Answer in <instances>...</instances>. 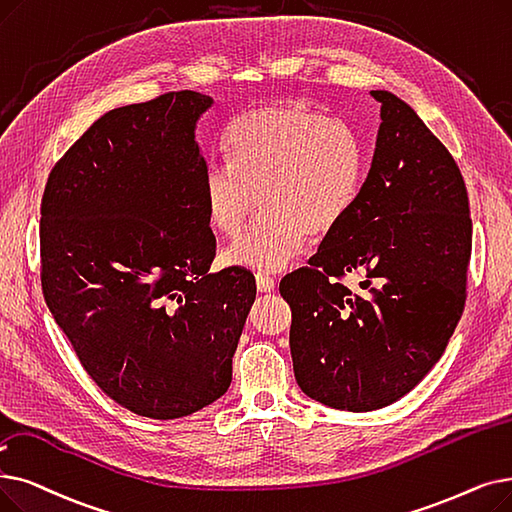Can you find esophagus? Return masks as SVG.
I'll return each mask as SVG.
<instances>
[{
    "label": "esophagus",
    "mask_w": 512,
    "mask_h": 512,
    "mask_svg": "<svg viewBox=\"0 0 512 512\" xmlns=\"http://www.w3.org/2000/svg\"><path fill=\"white\" fill-rule=\"evenodd\" d=\"M255 282H257V291L259 293H272L274 291V286H276V282L268 276V274H255Z\"/></svg>",
    "instance_id": "esophagus-1"
}]
</instances>
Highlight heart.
Listing matches in <instances>:
<instances>
[{
	"mask_svg": "<svg viewBox=\"0 0 512 512\" xmlns=\"http://www.w3.org/2000/svg\"><path fill=\"white\" fill-rule=\"evenodd\" d=\"M230 161L203 173L207 224L236 236L255 209L257 224L226 249L238 268L280 272L305 249L307 234L335 228L362 182V144L355 129L322 110L291 100L236 119L226 136Z\"/></svg>",
	"mask_w": 512,
	"mask_h": 512,
	"instance_id": "1",
	"label": "heart"
}]
</instances>
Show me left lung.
Here are the masks:
<instances>
[{
  "label": "left lung",
  "instance_id": "left-lung-1",
  "mask_svg": "<svg viewBox=\"0 0 512 512\" xmlns=\"http://www.w3.org/2000/svg\"><path fill=\"white\" fill-rule=\"evenodd\" d=\"M372 163L309 268L288 274L291 355L301 391L349 412L385 408L446 351L462 316L473 224L452 154L385 90ZM360 273L362 294L338 280Z\"/></svg>",
  "mask_w": 512,
  "mask_h": 512
}]
</instances>
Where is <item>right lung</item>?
<instances>
[{"label": "right lung", "instance_id": "obj_1", "mask_svg": "<svg viewBox=\"0 0 512 512\" xmlns=\"http://www.w3.org/2000/svg\"><path fill=\"white\" fill-rule=\"evenodd\" d=\"M211 106L184 90L108 110L54 165L41 201L56 324L110 399L157 420L228 391L257 293L247 270L209 272L196 123Z\"/></svg>", "mask_w": 512, "mask_h": 512}]
</instances>
